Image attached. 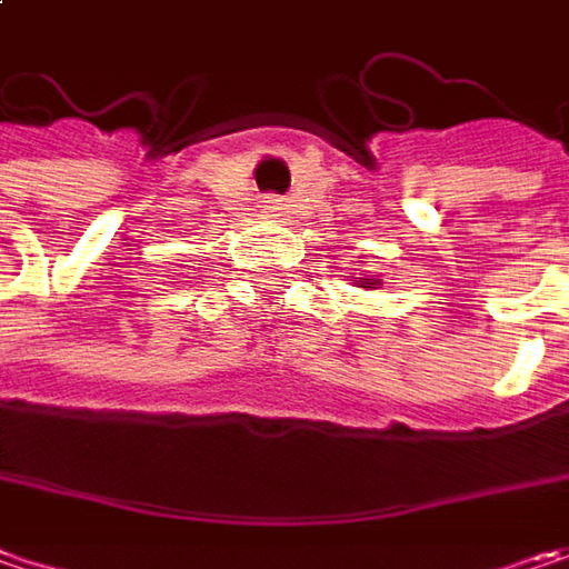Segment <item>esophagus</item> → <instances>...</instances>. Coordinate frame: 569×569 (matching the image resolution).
<instances>
[{"mask_svg":"<svg viewBox=\"0 0 569 569\" xmlns=\"http://www.w3.org/2000/svg\"><path fill=\"white\" fill-rule=\"evenodd\" d=\"M266 211H269L271 217H278V213L284 211V204H281L278 198H269V201H266Z\"/></svg>","mask_w":569,"mask_h":569,"instance_id":"esophagus-1","label":"esophagus"}]
</instances>
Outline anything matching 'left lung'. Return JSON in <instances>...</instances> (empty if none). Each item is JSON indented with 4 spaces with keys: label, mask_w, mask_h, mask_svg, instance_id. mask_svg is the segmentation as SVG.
<instances>
[{
    "label": "left lung",
    "mask_w": 569,
    "mask_h": 569,
    "mask_svg": "<svg viewBox=\"0 0 569 569\" xmlns=\"http://www.w3.org/2000/svg\"><path fill=\"white\" fill-rule=\"evenodd\" d=\"M371 284H381L378 278H361V288H371Z\"/></svg>",
    "instance_id": "1"
}]
</instances>
